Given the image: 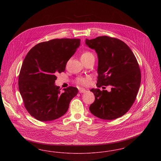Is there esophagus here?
<instances>
[{"mask_svg":"<svg viewBox=\"0 0 161 161\" xmlns=\"http://www.w3.org/2000/svg\"><path fill=\"white\" fill-rule=\"evenodd\" d=\"M86 91V90L84 89L83 88H81V89H80L79 90V92H80V93H83V92H85Z\"/></svg>","mask_w":161,"mask_h":161,"instance_id":"obj_1","label":"esophagus"}]
</instances>
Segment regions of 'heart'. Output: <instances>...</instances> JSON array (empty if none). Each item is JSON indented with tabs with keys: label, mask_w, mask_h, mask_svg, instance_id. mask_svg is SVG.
<instances>
[{
	"label": "heart",
	"mask_w": 161,
	"mask_h": 161,
	"mask_svg": "<svg viewBox=\"0 0 161 161\" xmlns=\"http://www.w3.org/2000/svg\"><path fill=\"white\" fill-rule=\"evenodd\" d=\"M93 56H94V55L92 52H91L89 51H86L83 53V54H81V58L82 61H84L87 60L88 59H89ZM76 82L78 84H81L83 86H87V85H89L90 83L91 79L89 77H80V78H77Z\"/></svg>",
	"instance_id": "heart-1"
}]
</instances>
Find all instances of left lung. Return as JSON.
<instances>
[{"instance_id":"left-lung-1","label":"left lung","mask_w":161,"mask_h":161,"mask_svg":"<svg viewBox=\"0 0 161 161\" xmlns=\"http://www.w3.org/2000/svg\"><path fill=\"white\" fill-rule=\"evenodd\" d=\"M86 44L98 55L97 86L112 87L110 92L91 90L95 101L89 110L100 119H115L125 115L136 100L141 80L138 61L130 47L118 38L103 36L87 38Z\"/></svg>"}]
</instances>
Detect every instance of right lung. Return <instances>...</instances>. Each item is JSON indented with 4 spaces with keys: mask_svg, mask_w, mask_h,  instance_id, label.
I'll return each instance as SVG.
<instances>
[{
    "mask_svg": "<svg viewBox=\"0 0 161 161\" xmlns=\"http://www.w3.org/2000/svg\"><path fill=\"white\" fill-rule=\"evenodd\" d=\"M80 38H55L39 43L26 55L19 75V89L24 106L40 121L56 119L64 115L78 92L69 86L60 91L54 83L58 73L66 69L80 45Z\"/></svg>",
    "mask_w": 161,
    "mask_h": 161,
    "instance_id": "right-lung-1",
    "label": "right lung"
}]
</instances>
